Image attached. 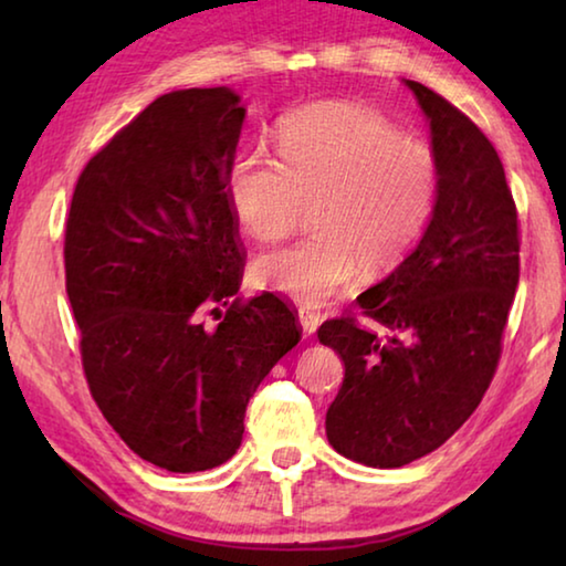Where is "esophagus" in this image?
Wrapping results in <instances>:
<instances>
[{
    "mask_svg": "<svg viewBox=\"0 0 566 566\" xmlns=\"http://www.w3.org/2000/svg\"><path fill=\"white\" fill-rule=\"evenodd\" d=\"M300 324H302V329H304V334H314L317 332V327L322 324V314L319 312H314V310H310V306H300Z\"/></svg>",
    "mask_w": 566,
    "mask_h": 566,
    "instance_id": "34e87169",
    "label": "esophagus"
}]
</instances>
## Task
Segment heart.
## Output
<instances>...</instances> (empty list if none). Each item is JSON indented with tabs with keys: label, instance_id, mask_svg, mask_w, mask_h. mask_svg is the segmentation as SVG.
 Here are the masks:
<instances>
[{
	"label": "heart",
	"instance_id": "1",
	"mask_svg": "<svg viewBox=\"0 0 566 566\" xmlns=\"http://www.w3.org/2000/svg\"><path fill=\"white\" fill-rule=\"evenodd\" d=\"M276 155L242 151L227 169V202L256 242H276L310 207V234L252 266L260 286L317 306L347 286L357 266L395 270L424 234L439 191L427 142L405 137L381 114L324 102L284 117Z\"/></svg>",
	"mask_w": 566,
	"mask_h": 566
}]
</instances>
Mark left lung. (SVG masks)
Here are the masks:
<instances>
[{"mask_svg":"<svg viewBox=\"0 0 566 566\" xmlns=\"http://www.w3.org/2000/svg\"><path fill=\"white\" fill-rule=\"evenodd\" d=\"M432 129L439 191L432 222L359 314L319 327L344 381L327 409L339 454L395 469L434 452L490 389L520 284V219L486 134L442 94L409 82Z\"/></svg>","mask_w":566,"mask_h":566,"instance_id":"1","label":"left lung"}]
</instances>
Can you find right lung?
Returning <instances> with one entry per match:
<instances>
[{
	"label": "right lung",
	"instance_id": "right-lung-1",
	"mask_svg": "<svg viewBox=\"0 0 566 566\" xmlns=\"http://www.w3.org/2000/svg\"><path fill=\"white\" fill-rule=\"evenodd\" d=\"M242 122L227 87L161 94L87 161L66 217L90 391L124 444L167 472L227 462L249 397L302 339L282 296H237L247 252L224 185Z\"/></svg>",
	"mask_w": 566,
	"mask_h": 566
}]
</instances>
